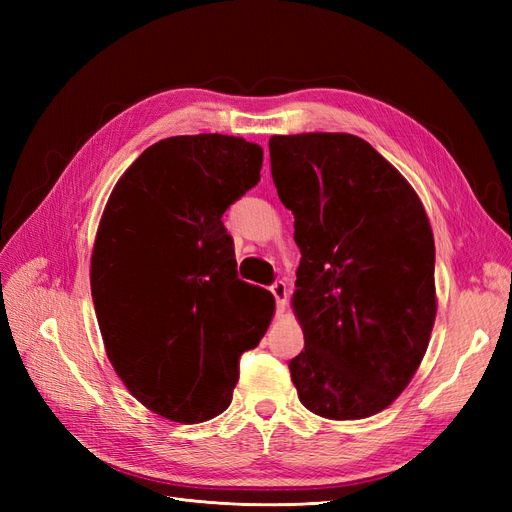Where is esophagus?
<instances>
[{"label": "esophagus", "mask_w": 512, "mask_h": 512, "mask_svg": "<svg viewBox=\"0 0 512 512\" xmlns=\"http://www.w3.org/2000/svg\"><path fill=\"white\" fill-rule=\"evenodd\" d=\"M271 294L275 297V303H277V314H282L286 309V301H288V288L282 280H277L273 286H271Z\"/></svg>", "instance_id": "34e87169"}]
</instances>
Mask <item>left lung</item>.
<instances>
[{"instance_id": "1", "label": "left lung", "mask_w": 512, "mask_h": 512, "mask_svg": "<svg viewBox=\"0 0 512 512\" xmlns=\"http://www.w3.org/2000/svg\"><path fill=\"white\" fill-rule=\"evenodd\" d=\"M269 153L301 250L292 309L305 348L290 378L318 416L378 414L410 384L436 320V245L421 198L354 134L271 136Z\"/></svg>"}]
</instances>
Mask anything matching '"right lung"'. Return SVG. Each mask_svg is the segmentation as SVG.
I'll return each mask as SVG.
<instances>
[{
  "label": "right lung",
  "instance_id": "add662e5",
  "mask_svg": "<svg viewBox=\"0 0 512 512\" xmlns=\"http://www.w3.org/2000/svg\"><path fill=\"white\" fill-rule=\"evenodd\" d=\"M262 149L239 136L147 147L104 207L91 297L108 361L143 406L177 423L222 414L239 356L258 346L271 292L241 282L222 215L260 181Z\"/></svg>",
  "mask_w": 512,
  "mask_h": 512
}]
</instances>
